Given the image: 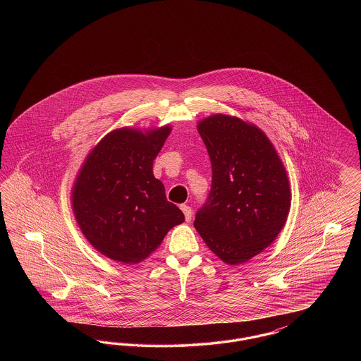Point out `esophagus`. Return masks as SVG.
Returning <instances> with one entry per match:
<instances>
[{
	"mask_svg": "<svg viewBox=\"0 0 361 361\" xmlns=\"http://www.w3.org/2000/svg\"><path fill=\"white\" fill-rule=\"evenodd\" d=\"M180 208H181V211L184 212L185 221H187V222H190V219H192V209H190V207L187 206V204H181Z\"/></svg>",
	"mask_w": 361,
	"mask_h": 361,
	"instance_id": "esophagus-1",
	"label": "esophagus"
}]
</instances>
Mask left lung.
<instances>
[{"label": "left lung", "mask_w": 361, "mask_h": 361, "mask_svg": "<svg viewBox=\"0 0 361 361\" xmlns=\"http://www.w3.org/2000/svg\"><path fill=\"white\" fill-rule=\"evenodd\" d=\"M212 166L206 204L193 222L211 252L230 265L257 256L276 240L291 207L287 172L257 126L212 115L197 123Z\"/></svg>", "instance_id": "obj_1"}]
</instances>
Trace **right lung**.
Instances as JSON below:
<instances>
[{
  "mask_svg": "<svg viewBox=\"0 0 361 361\" xmlns=\"http://www.w3.org/2000/svg\"><path fill=\"white\" fill-rule=\"evenodd\" d=\"M172 131L118 128L93 147L71 189L75 221L105 257L137 264L161 245L184 214L166 200L153 161Z\"/></svg>",
  "mask_w": 361,
  "mask_h": 361,
  "instance_id": "1",
  "label": "right lung"
}]
</instances>
